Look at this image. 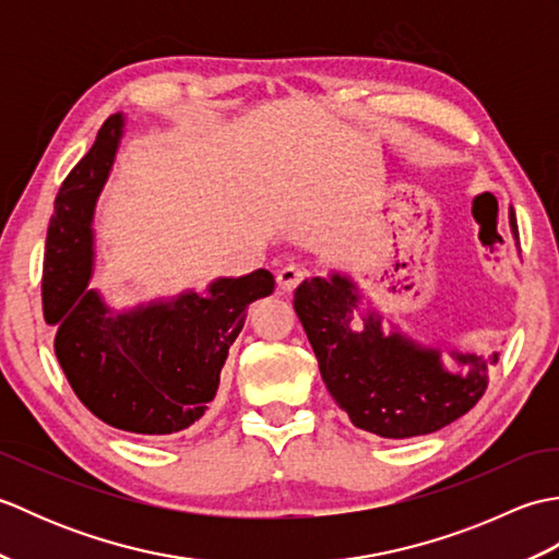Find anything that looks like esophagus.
I'll use <instances>...</instances> for the list:
<instances>
[{"label": "esophagus", "instance_id": "1", "mask_svg": "<svg viewBox=\"0 0 559 559\" xmlns=\"http://www.w3.org/2000/svg\"><path fill=\"white\" fill-rule=\"evenodd\" d=\"M305 276H307V271H305L302 266L288 264V266H283V269L278 271V286H281L283 290H293L295 286H298L300 281H305Z\"/></svg>", "mask_w": 559, "mask_h": 559}]
</instances>
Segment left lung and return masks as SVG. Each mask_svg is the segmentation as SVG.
I'll list each match as a JSON object with an SVG mask.
<instances>
[{"label":"left lung","mask_w":559,"mask_h":559,"mask_svg":"<svg viewBox=\"0 0 559 559\" xmlns=\"http://www.w3.org/2000/svg\"><path fill=\"white\" fill-rule=\"evenodd\" d=\"M519 240L516 216L509 213ZM317 355L329 394L355 427L386 439L437 432L466 415L488 389V365L476 355H456L468 374H451L437 350H425L399 334L384 336L379 319L367 314L362 331L353 322L358 293L343 276L302 281L293 300Z\"/></svg>","instance_id":"left-lung-1"}]
</instances>
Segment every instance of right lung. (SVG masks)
I'll use <instances>...</instances> for the list:
<instances>
[{
    "mask_svg": "<svg viewBox=\"0 0 559 559\" xmlns=\"http://www.w3.org/2000/svg\"><path fill=\"white\" fill-rule=\"evenodd\" d=\"M120 129L122 115L108 117L59 187L43 261V314L55 326V355L83 406L117 430L165 437L206 413L249 305L273 293V276L259 269L211 283L209 298L189 293L112 317L86 286L93 206Z\"/></svg>",
    "mask_w": 559,
    "mask_h": 559,
    "instance_id": "right-lung-1",
    "label": "right lung"
}]
</instances>
